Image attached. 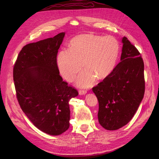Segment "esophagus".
Returning a JSON list of instances; mask_svg holds the SVG:
<instances>
[{"label": "esophagus", "mask_w": 159, "mask_h": 159, "mask_svg": "<svg viewBox=\"0 0 159 159\" xmlns=\"http://www.w3.org/2000/svg\"><path fill=\"white\" fill-rule=\"evenodd\" d=\"M86 93H87V91L86 90H82V89H80L79 91V93L80 95H85Z\"/></svg>", "instance_id": "1"}]
</instances>
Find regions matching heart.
<instances>
[{
    "label": "heart",
    "instance_id": "obj_1",
    "mask_svg": "<svg viewBox=\"0 0 159 159\" xmlns=\"http://www.w3.org/2000/svg\"><path fill=\"white\" fill-rule=\"evenodd\" d=\"M119 52V42L115 37L84 34L72 38L68 50L60 51L56 61L61 75L68 81L75 78L83 63L85 70L80 75L78 84L87 87L96 77L103 80L111 74Z\"/></svg>",
    "mask_w": 159,
    "mask_h": 159
}]
</instances>
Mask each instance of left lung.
Wrapping results in <instances>:
<instances>
[{
    "instance_id": "1",
    "label": "left lung",
    "mask_w": 159,
    "mask_h": 159,
    "mask_svg": "<svg viewBox=\"0 0 159 159\" xmlns=\"http://www.w3.org/2000/svg\"><path fill=\"white\" fill-rule=\"evenodd\" d=\"M121 61L108 77L92 88L99 102L98 120L113 131L131 121L145 94L144 62L127 38L122 39Z\"/></svg>"
}]
</instances>
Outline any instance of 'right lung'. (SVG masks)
Wrapping results in <instances>:
<instances>
[{"instance_id": "obj_1", "label": "right lung", "mask_w": 159, "mask_h": 159, "mask_svg": "<svg viewBox=\"0 0 159 159\" xmlns=\"http://www.w3.org/2000/svg\"><path fill=\"white\" fill-rule=\"evenodd\" d=\"M65 36L54 37L24 46L13 68V80L19 105L40 131L59 135L70 127L69 101L78 91L60 76L57 54Z\"/></svg>"}]
</instances>
